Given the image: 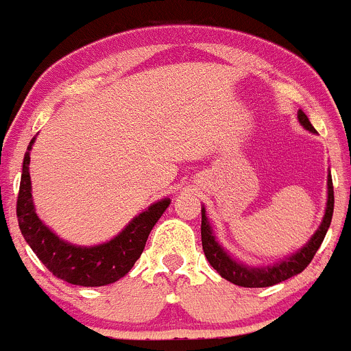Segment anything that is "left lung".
Masks as SVG:
<instances>
[{"instance_id":"left-lung-1","label":"left lung","mask_w":351,"mask_h":351,"mask_svg":"<svg viewBox=\"0 0 351 351\" xmlns=\"http://www.w3.org/2000/svg\"><path fill=\"white\" fill-rule=\"evenodd\" d=\"M299 122L304 125L308 131L315 132V128L311 125V122L308 121V117L304 115V112L299 110L298 113ZM327 185H329V199H327V210H325L324 222H322L320 229L315 232V236L309 239L308 245L302 248L301 252H298L295 255H292L287 261L280 262L276 266L264 267V269H257V267H246L243 264H238L236 261L229 257L226 252L222 250V246L215 241L213 234H211L210 223H208L206 215L203 211V219H201V241H203V250L206 255L208 262H210L213 269L219 271V274L222 278H226L227 282L234 283L239 287H248V289H261V287H271L276 285L280 282H285L289 278L295 276L301 271H304L308 267V264L313 261L315 254L320 248L322 241H324L325 234H327V229L330 226V220H332V211H334V187H332V176L329 175L327 180Z\"/></svg>"}]
</instances>
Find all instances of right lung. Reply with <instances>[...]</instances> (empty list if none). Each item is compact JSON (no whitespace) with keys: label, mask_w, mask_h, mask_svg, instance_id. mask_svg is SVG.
I'll list each match as a JSON object with an SVG mask.
<instances>
[{"label":"right lung","mask_w":351,"mask_h":351,"mask_svg":"<svg viewBox=\"0 0 351 351\" xmlns=\"http://www.w3.org/2000/svg\"><path fill=\"white\" fill-rule=\"evenodd\" d=\"M33 145V140H31ZM169 206V199H162L140 213L121 234L105 245L84 248L62 241L36 217L31 199L29 152L22 162L21 187L17 195V220L21 232L36 257L47 266L53 276L61 278L71 285L103 287L121 280L131 271L140 258L148 234L164 210Z\"/></svg>","instance_id":"right-lung-1"}]
</instances>
